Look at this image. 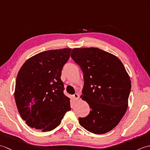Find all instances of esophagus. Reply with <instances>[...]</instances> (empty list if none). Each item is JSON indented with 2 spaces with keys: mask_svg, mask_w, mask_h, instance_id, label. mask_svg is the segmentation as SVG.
<instances>
[{
  "mask_svg": "<svg viewBox=\"0 0 150 150\" xmlns=\"http://www.w3.org/2000/svg\"><path fill=\"white\" fill-rule=\"evenodd\" d=\"M73 97H74L75 100H78L79 98V95L78 93H75L74 95H73Z\"/></svg>",
  "mask_w": 150,
  "mask_h": 150,
  "instance_id": "esophagus-1",
  "label": "esophagus"
}]
</instances>
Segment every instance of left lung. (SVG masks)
<instances>
[{
	"mask_svg": "<svg viewBox=\"0 0 150 150\" xmlns=\"http://www.w3.org/2000/svg\"><path fill=\"white\" fill-rule=\"evenodd\" d=\"M71 57L83 73L81 98L90 108L88 115L79 118L80 125L95 134L113 129L128 108L131 81L122 62L97 47L74 48Z\"/></svg>",
	"mask_w": 150,
	"mask_h": 150,
	"instance_id": "1",
	"label": "left lung"
}]
</instances>
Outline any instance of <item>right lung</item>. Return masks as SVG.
Masks as SVG:
<instances>
[{"instance_id":"1","label":"right lung","mask_w":150,"mask_h":150,"mask_svg":"<svg viewBox=\"0 0 150 150\" xmlns=\"http://www.w3.org/2000/svg\"><path fill=\"white\" fill-rule=\"evenodd\" d=\"M71 49L48 50L28 59L16 79L15 100L22 119L28 126L50 132L60 125L71 110L60 79Z\"/></svg>"}]
</instances>
